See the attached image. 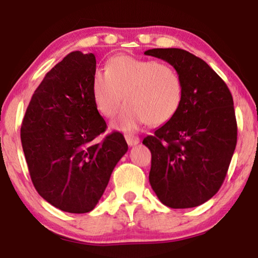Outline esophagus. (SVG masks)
Masks as SVG:
<instances>
[{
  "label": "esophagus",
  "mask_w": 258,
  "mask_h": 258,
  "mask_svg": "<svg viewBox=\"0 0 258 258\" xmlns=\"http://www.w3.org/2000/svg\"><path fill=\"white\" fill-rule=\"evenodd\" d=\"M125 140L127 142L128 146H136L140 142V139L136 136H132V134H126Z\"/></svg>",
  "instance_id": "obj_1"
}]
</instances>
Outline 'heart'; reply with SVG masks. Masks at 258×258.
<instances>
[{"instance_id": "1", "label": "heart", "mask_w": 258, "mask_h": 258, "mask_svg": "<svg viewBox=\"0 0 258 258\" xmlns=\"http://www.w3.org/2000/svg\"><path fill=\"white\" fill-rule=\"evenodd\" d=\"M92 97L105 117L117 113L126 102L113 126L133 131L140 124L160 126L175 117L183 98L178 73L166 63L128 55L111 57L106 71L97 68L92 75Z\"/></svg>"}]
</instances>
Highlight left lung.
I'll list each match as a JSON object with an SVG mask.
<instances>
[{"label":"left lung","mask_w":258,"mask_h":258,"mask_svg":"<svg viewBox=\"0 0 258 258\" xmlns=\"http://www.w3.org/2000/svg\"><path fill=\"white\" fill-rule=\"evenodd\" d=\"M145 54L170 63L183 87L175 117L142 141L152 153L149 183L168 207L199 206L220 189L235 151L232 94L220 76L190 52L153 48Z\"/></svg>","instance_id":"8db88e82"}]
</instances>
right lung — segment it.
I'll return each mask as SVG.
<instances>
[{
	"label": "right lung",
	"mask_w": 258,
	"mask_h": 258,
	"mask_svg": "<svg viewBox=\"0 0 258 258\" xmlns=\"http://www.w3.org/2000/svg\"><path fill=\"white\" fill-rule=\"evenodd\" d=\"M95 71L92 53H69L34 91L21 127L34 187L46 202L69 213L95 209L128 148L119 132L98 139L106 122L92 97Z\"/></svg>",
	"instance_id": "add662e5"
}]
</instances>
